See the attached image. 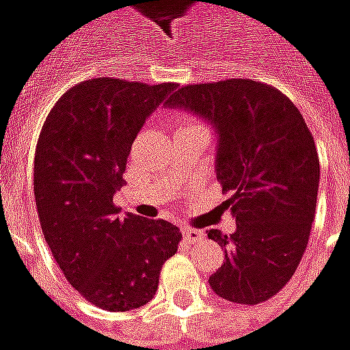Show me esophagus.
I'll use <instances>...</instances> for the list:
<instances>
[{"instance_id": "obj_1", "label": "esophagus", "mask_w": 350, "mask_h": 350, "mask_svg": "<svg viewBox=\"0 0 350 350\" xmlns=\"http://www.w3.org/2000/svg\"><path fill=\"white\" fill-rule=\"evenodd\" d=\"M183 237H185L187 243H196V241L202 239L204 233L198 231V229H192V227H183Z\"/></svg>"}]
</instances>
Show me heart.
<instances>
[{"label":"heart","instance_id":"b5f03b06","mask_svg":"<svg viewBox=\"0 0 350 350\" xmlns=\"http://www.w3.org/2000/svg\"><path fill=\"white\" fill-rule=\"evenodd\" d=\"M180 125H187V121H185V123H180Z\"/></svg>","mask_w":350,"mask_h":350}]
</instances>
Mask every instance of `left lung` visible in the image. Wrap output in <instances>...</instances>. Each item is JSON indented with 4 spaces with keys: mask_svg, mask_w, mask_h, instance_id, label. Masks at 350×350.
Here are the masks:
<instances>
[{
    "mask_svg": "<svg viewBox=\"0 0 350 350\" xmlns=\"http://www.w3.org/2000/svg\"><path fill=\"white\" fill-rule=\"evenodd\" d=\"M212 121L219 135L221 204L233 235L208 239L225 248L210 287L237 304H260L283 289L301 264L316 215L320 159L304 117L283 92L252 79L179 86L165 100Z\"/></svg>",
    "mask_w": 350,
    "mask_h": 350,
    "instance_id": "left-lung-1",
    "label": "left lung"
}]
</instances>
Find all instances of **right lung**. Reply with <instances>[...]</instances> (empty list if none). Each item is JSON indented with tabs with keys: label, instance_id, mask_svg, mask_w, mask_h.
<instances>
[{
	"label": "right lung",
	"instance_id": "obj_1",
	"mask_svg": "<svg viewBox=\"0 0 350 350\" xmlns=\"http://www.w3.org/2000/svg\"><path fill=\"white\" fill-rule=\"evenodd\" d=\"M175 88L88 79L61 96L42 126L34 156L42 233L63 275L98 308L126 312L152 301L180 243L179 227L119 215L113 204L135 138Z\"/></svg>",
	"mask_w": 350,
	"mask_h": 350
}]
</instances>
